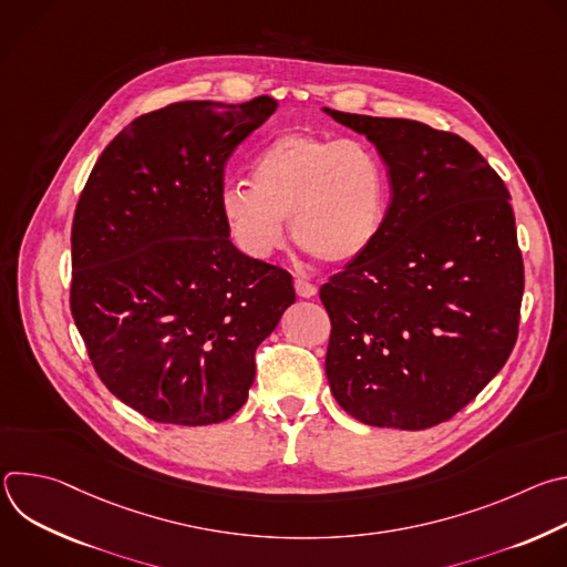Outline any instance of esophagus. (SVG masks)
<instances>
[{
  "label": "esophagus",
  "mask_w": 567,
  "mask_h": 567,
  "mask_svg": "<svg viewBox=\"0 0 567 567\" xmlns=\"http://www.w3.org/2000/svg\"><path fill=\"white\" fill-rule=\"evenodd\" d=\"M293 287H296V293H298L300 298H311V296H316V291H318V287H316L311 280L300 278V276L293 280Z\"/></svg>",
  "instance_id": "1"
}]
</instances>
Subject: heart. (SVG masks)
<instances>
[{"mask_svg":"<svg viewBox=\"0 0 567 567\" xmlns=\"http://www.w3.org/2000/svg\"><path fill=\"white\" fill-rule=\"evenodd\" d=\"M388 204L385 166L365 141L313 132L271 136L251 161V184L226 182L219 190L221 217L247 256L280 251L291 217L298 245L330 265L374 247Z\"/></svg>","mask_w":567,"mask_h":567,"instance_id":"1","label":"heart"}]
</instances>
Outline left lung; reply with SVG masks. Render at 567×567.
Segmentation results:
<instances>
[{"instance_id": "8db88e82", "label": "left lung", "mask_w": 567, "mask_h": 567, "mask_svg": "<svg viewBox=\"0 0 567 567\" xmlns=\"http://www.w3.org/2000/svg\"><path fill=\"white\" fill-rule=\"evenodd\" d=\"M326 112L374 143L392 190L374 247L320 287L328 381L363 424L431 429L477 396L518 339L525 271L509 190L453 132Z\"/></svg>"}]
</instances>
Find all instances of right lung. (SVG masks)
Listing matches in <instances>:
<instances>
[{
    "instance_id": "1",
    "label": "right lung",
    "mask_w": 567,
    "mask_h": 567,
    "mask_svg": "<svg viewBox=\"0 0 567 567\" xmlns=\"http://www.w3.org/2000/svg\"><path fill=\"white\" fill-rule=\"evenodd\" d=\"M278 103H173L101 154L71 226L75 328L101 381L158 424L235 415L256 350L296 302L291 274L233 247L224 166Z\"/></svg>"
}]
</instances>
